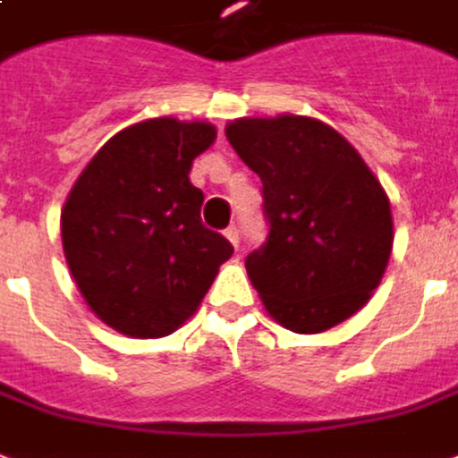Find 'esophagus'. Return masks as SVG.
<instances>
[{
    "label": "esophagus",
    "mask_w": 458,
    "mask_h": 458,
    "mask_svg": "<svg viewBox=\"0 0 458 458\" xmlns=\"http://www.w3.org/2000/svg\"><path fill=\"white\" fill-rule=\"evenodd\" d=\"M225 236L229 239V242H232L233 249H239V226H236V225L229 226V229L225 232Z\"/></svg>",
    "instance_id": "obj_1"
}]
</instances>
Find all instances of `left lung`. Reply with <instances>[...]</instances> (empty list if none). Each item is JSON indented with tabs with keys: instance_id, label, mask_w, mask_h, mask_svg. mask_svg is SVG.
<instances>
[{
	"instance_id": "1",
	"label": "left lung",
	"mask_w": 458,
	"mask_h": 458,
	"mask_svg": "<svg viewBox=\"0 0 458 458\" xmlns=\"http://www.w3.org/2000/svg\"><path fill=\"white\" fill-rule=\"evenodd\" d=\"M226 139L263 182L268 239L246 270L268 315L298 335L356 315L393 251L388 195L359 151L325 122L295 114L243 116Z\"/></svg>"
}]
</instances>
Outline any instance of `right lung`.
<instances>
[{
	"label": "right lung",
	"instance_id": "obj_1",
	"mask_svg": "<svg viewBox=\"0 0 458 458\" xmlns=\"http://www.w3.org/2000/svg\"><path fill=\"white\" fill-rule=\"evenodd\" d=\"M215 139L207 122L146 119L112 136L70 190L65 261L89 310L122 335H173L233 253L202 225L205 195L188 178Z\"/></svg>",
	"mask_w": 458,
	"mask_h": 458
}]
</instances>
